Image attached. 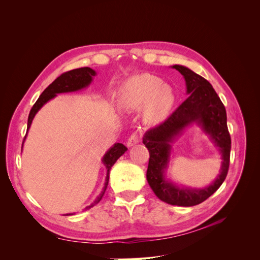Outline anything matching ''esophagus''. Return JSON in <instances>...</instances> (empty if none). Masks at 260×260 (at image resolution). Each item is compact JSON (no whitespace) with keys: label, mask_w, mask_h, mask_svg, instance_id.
<instances>
[{"label":"esophagus","mask_w":260,"mask_h":260,"mask_svg":"<svg viewBox=\"0 0 260 260\" xmlns=\"http://www.w3.org/2000/svg\"><path fill=\"white\" fill-rule=\"evenodd\" d=\"M140 138L138 137V136H136V135H133V136H131L130 138H129V140L127 141V146L128 147H131V146H135L136 144H138L139 142H140Z\"/></svg>","instance_id":"esophagus-1"}]
</instances>
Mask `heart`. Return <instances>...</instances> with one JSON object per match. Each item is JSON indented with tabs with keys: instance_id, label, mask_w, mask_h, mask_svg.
<instances>
[{
	"instance_id": "obj_1",
	"label": "heart",
	"mask_w": 260,
	"mask_h": 260,
	"mask_svg": "<svg viewBox=\"0 0 260 260\" xmlns=\"http://www.w3.org/2000/svg\"><path fill=\"white\" fill-rule=\"evenodd\" d=\"M174 101V92L169 85L161 83L159 78L141 75L132 78L124 85L120 95V106L127 111L144 108V119L154 124L166 117Z\"/></svg>"
}]
</instances>
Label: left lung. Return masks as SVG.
<instances>
[{"instance_id":"left-lung-1","label":"left lung","mask_w":260,"mask_h":260,"mask_svg":"<svg viewBox=\"0 0 260 260\" xmlns=\"http://www.w3.org/2000/svg\"><path fill=\"white\" fill-rule=\"evenodd\" d=\"M171 68L183 76L187 99L168 119L143 136V143L149 152L146 179L160 201L170 205L190 207L207 200L223 183L229 170L231 138L228 131L225 108L212 85L185 66L174 65ZM194 124L209 137L222 158L217 178L209 186L200 189L180 186L167 177L174 142Z\"/></svg>"}]
</instances>
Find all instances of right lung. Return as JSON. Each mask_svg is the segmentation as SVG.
Here are the masks:
<instances>
[{"label": "right lung", "mask_w": 260, "mask_h": 260, "mask_svg": "<svg viewBox=\"0 0 260 260\" xmlns=\"http://www.w3.org/2000/svg\"><path fill=\"white\" fill-rule=\"evenodd\" d=\"M96 76V72L93 70L90 67H83V68H78V69H74L70 70V72H67L65 74L60 75L58 78H56L48 88H46L42 94L40 95V98L38 99V101L35 103V105L32 106L28 117V124H27V133L26 137L23 139V143H25V140L27 138L28 131L30 129V125L32 123V120L35 116L37 115V113L40 111V109L50 102L51 100H53L54 98L57 96V94H61V93H70V92H77L80 91L83 89H86L88 86L92 83L93 78ZM127 147H125L123 144L121 143H115L108 151L104 154L103 158H102V162L105 166L107 172H106V179H105V183H104V187L102 190L101 194L98 196L96 200L94 201L90 206H86L85 209H90L91 207L95 206L96 204L100 203V201L103 198V195L106 191L107 185H108V180H109V171H111L112 167L114 166V164L117 161V159L119 158L121 155L124 154V152L127 151ZM21 151H22V146H21ZM75 212H70V214H66L64 216H72L74 215Z\"/></svg>", "instance_id": "right-lung-1"}]
</instances>
